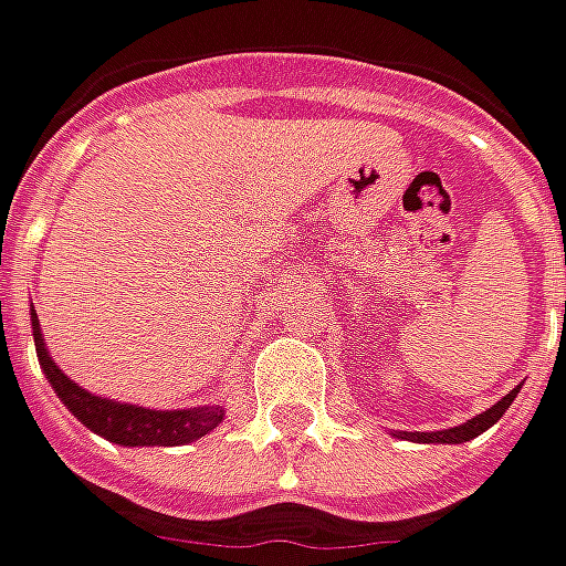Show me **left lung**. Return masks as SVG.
<instances>
[{
    "label": "left lung",
    "instance_id": "obj_1",
    "mask_svg": "<svg viewBox=\"0 0 566 566\" xmlns=\"http://www.w3.org/2000/svg\"><path fill=\"white\" fill-rule=\"evenodd\" d=\"M521 394V387H514L509 396H502L495 406H490L486 412L474 415L471 421H464V424H459V428H449V430H428V433H421V430H399V433H394V437H402V440H412V443H468V440H474V437H480L483 430H490L505 415V409H509L511 402H514V396Z\"/></svg>",
    "mask_w": 566,
    "mask_h": 566
}]
</instances>
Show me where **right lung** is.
<instances>
[{
    "instance_id": "right-lung-1",
    "label": "right lung",
    "mask_w": 566,
    "mask_h": 566,
    "mask_svg": "<svg viewBox=\"0 0 566 566\" xmlns=\"http://www.w3.org/2000/svg\"><path fill=\"white\" fill-rule=\"evenodd\" d=\"M30 325H33V344L40 356L42 375L55 387L57 399L71 409V415L86 424L92 433L105 437L117 446H186L201 440L203 433L222 424L226 409L222 406H195V409H145L133 402H114L107 396H95L83 390L76 380H71L55 359L49 356L45 340H42L40 318L36 310H30Z\"/></svg>"
}]
</instances>
